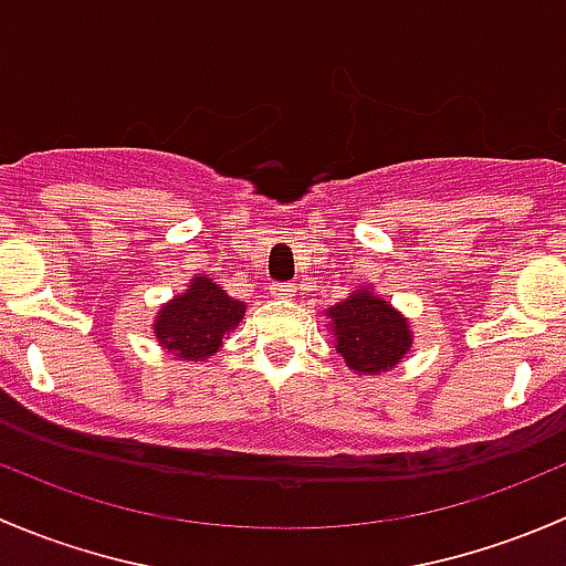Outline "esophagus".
Wrapping results in <instances>:
<instances>
[{"label": "esophagus", "instance_id": "34e87169", "mask_svg": "<svg viewBox=\"0 0 566 566\" xmlns=\"http://www.w3.org/2000/svg\"><path fill=\"white\" fill-rule=\"evenodd\" d=\"M268 290H271L273 298H282V301L293 298V295H295V287L290 282H273Z\"/></svg>", "mask_w": 566, "mask_h": 566}]
</instances>
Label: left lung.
Wrapping results in <instances>:
<instances>
[{
  "label": "left lung",
  "mask_w": 566,
  "mask_h": 566,
  "mask_svg": "<svg viewBox=\"0 0 566 566\" xmlns=\"http://www.w3.org/2000/svg\"><path fill=\"white\" fill-rule=\"evenodd\" d=\"M336 336V353L347 367L361 375H378L397 367L410 347V325L391 310L389 301L369 290H358L350 298L328 310Z\"/></svg>",
  "instance_id": "obj_1"
}]
</instances>
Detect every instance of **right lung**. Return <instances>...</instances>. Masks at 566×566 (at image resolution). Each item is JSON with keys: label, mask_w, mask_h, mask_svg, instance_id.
Returning <instances> with one entry per match:
<instances>
[{"label": "right lung", "mask_w": 566, "mask_h": 566, "mask_svg": "<svg viewBox=\"0 0 566 566\" xmlns=\"http://www.w3.org/2000/svg\"><path fill=\"white\" fill-rule=\"evenodd\" d=\"M247 306L232 301L210 279L197 276L188 293L177 295L156 319V336L167 350L186 361H202L219 350L221 339L243 319Z\"/></svg>", "instance_id": "add662e5"}]
</instances>
